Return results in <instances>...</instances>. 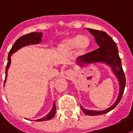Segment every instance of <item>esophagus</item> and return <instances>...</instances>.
<instances>
[{
	"instance_id": "esophagus-1",
	"label": "esophagus",
	"mask_w": 133,
	"mask_h": 133,
	"mask_svg": "<svg viewBox=\"0 0 133 133\" xmlns=\"http://www.w3.org/2000/svg\"><path fill=\"white\" fill-rule=\"evenodd\" d=\"M65 75L68 76H71V75L73 74V71L71 70H68L65 72Z\"/></svg>"
}]
</instances>
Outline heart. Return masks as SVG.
Segmentation results:
<instances>
[{"label":"heart","instance_id":"1","mask_svg":"<svg viewBox=\"0 0 133 133\" xmlns=\"http://www.w3.org/2000/svg\"><path fill=\"white\" fill-rule=\"evenodd\" d=\"M90 44V41L87 36H76L63 40L59 44V49L62 51H71L76 49L78 55H83L87 50Z\"/></svg>","mask_w":133,"mask_h":133}]
</instances>
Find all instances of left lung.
Masks as SVG:
<instances>
[{
    "mask_svg": "<svg viewBox=\"0 0 133 133\" xmlns=\"http://www.w3.org/2000/svg\"><path fill=\"white\" fill-rule=\"evenodd\" d=\"M87 30L92 36H94L95 42L97 43L99 48L96 50L91 51L90 53H87L83 56L79 57L78 60L77 61V64L80 66H84L86 65V64L90 63H105L109 67H111L113 73L116 76L119 84V93L118 98L111 107L103 111H93L87 110L81 106L82 111L85 114L90 116H96L108 113L118 105L123 95L124 87L126 85V79L122 67V62L119 56L118 49L116 43L112 39L111 37L108 36L106 32L101 30L89 28H87Z\"/></svg>",
    "mask_w": 133,
    "mask_h": 133,
    "instance_id": "1",
    "label": "left lung"
}]
</instances>
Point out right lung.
<instances>
[{"label":"right lung","mask_w":133,"mask_h":133,"mask_svg":"<svg viewBox=\"0 0 133 133\" xmlns=\"http://www.w3.org/2000/svg\"><path fill=\"white\" fill-rule=\"evenodd\" d=\"M43 37V33L42 32H31L29 34H26L25 36H21L19 38H18L16 42L14 44L13 46L11 47L8 56V63L6 67V78L4 81V84L6 81L7 78V74H8V70L11 64V55L14 54V52H16L17 50H19L22 47H24L25 46H28V45H32V44H38L41 42V38ZM56 114V105L55 103H53V106L51 108V110L50 112L46 116H44L43 118L37 119V122H42V121H47L52 119L55 116Z\"/></svg>","instance_id":"right-lung-1"}]
</instances>
